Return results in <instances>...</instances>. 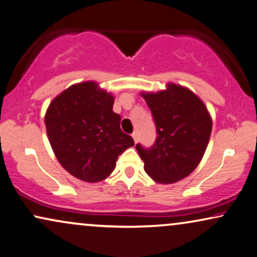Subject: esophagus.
<instances>
[{"mask_svg": "<svg viewBox=\"0 0 257 257\" xmlns=\"http://www.w3.org/2000/svg\"><path fill=\"white\" fill-rule=\"evenodd\" d=\"M132 136H133V139H134L135 143H138V141H139V132L135 131V132L132 134Z\"/></svg>", "mask_w": 257, "mask_h": 257, "instance_id": "obj_1", "label": "esophagus"}]
</instances>
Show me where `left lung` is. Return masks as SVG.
Wrapping results in <instances>:
<instances>
[{
    "label": "left lung",
    "mask_w": 257,
    "mask_h": 257,
    "mask_svg": "<svg viewBox=\"0 0 257 257\" xmlns=\"http://www.w3.org/2000/svg\"><path fill=\"white\" fill-rule=\"evenodd\" d=\"M156 124L153 147L136 150L145 170L157 183H174L193 173L209 143L211 117L200 97L182 85L167 84L166 90L141 93Z\"/></svg>",
    "instance_id": "8db88e82"
}]
</instances>
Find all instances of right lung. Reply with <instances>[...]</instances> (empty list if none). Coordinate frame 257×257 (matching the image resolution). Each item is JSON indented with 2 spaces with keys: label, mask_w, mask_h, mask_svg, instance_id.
I'll return each instance as SVG.
<instances>
[{
  "label": "right lung",
  "mask_w": 257,
  "mask_h": 257,
  "mask_svg": "<svg viewBox=\"0 0 257 257\" xmlns=\"http://www.w3.org/2000/svg\"><path fill=\"white\" fill-rule=\"evenodd\" d=\"M114 96L94 81L73 84L50 102L44 116L55 156L68 173L85 182L107 179L118 155L134 146L112 111Z\"/></svg>",
  "instance_id": "obj_1"
}]
</instances>
